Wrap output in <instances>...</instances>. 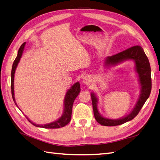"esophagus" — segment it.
<instances>
[{"label":"esophagus","instance_id":"esophagus-1","mask_svg":"<svg viewBox=\"0 0 160 160\" xmlns=\"http://www.w3.org/2000/svg\"><path fill=\"white\" fill-rule=\"evenodd\" d=\"M83 82L84 83L86 84V85H89L91 83V77L87 76L85 77L84 79H83Z\"/></svg>","mask_w":160,"mask_h":160}]
</instances>
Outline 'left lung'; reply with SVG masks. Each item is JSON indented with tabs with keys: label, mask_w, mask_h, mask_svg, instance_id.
Segmentation results:
<instances>
[{
	"label": "left lung",
	"mask_w": 160,
	"mask_h": 160,
	"mask_svg": "<svg viewBox=\"0 0 160 160\" xmlns=\"http://www.w3.org/2000/svg\"><path fill=\"white\" fill-rule=\"evenodd\" d=\"M126 59H133L135 63V69L139 75L140 84L142 86L141 94L134 109L129 115L119 119H111L103 118L98 109V99L94 93H91V100L95 118L97 122L105 126H115L133 119L141 110L145 102L149 97L152 90L151 67L148 57L142 47L133 46L114 55L108 57L105 61L107 65H115Z\"/></svg>",
	"instance_id": "1"
}]
</instances>
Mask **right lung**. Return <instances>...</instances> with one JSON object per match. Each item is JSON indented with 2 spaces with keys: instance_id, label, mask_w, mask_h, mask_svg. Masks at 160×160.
I'll return each mask as SVG.
<instances>
[{
  "instance_id": "obj_1",
  "label": "right lung",
  "mask_w": 160,
  "mask_h": 160,
  "mask_svg": "<svg viewBox=\"0 0 160 160\" xmlns=\"http://www.w3.org/2000/svg\"><path fill=\"white\" fill-rule=\"evenodd\" d=\"M25 46V42H24L20 47V48H19L17 56L12 64V71H11V93H12V97L14 103H15V99H14V72H15L17 65L21 58ZM80 91H81L80 85H79V83L77 82V83H75L73 85H72L71 88V89H69V91L67 92V94L65 95V103H64L65 108H64L63 115H62L59 119L55 121V122L48 123V124H45V125H38V124L32 123L31 120H29L26 117L27 119H28V122L31 123L33 125H35L36 127H39L42 128H46V129H56V128H60L65 126V125L68 124L71 121L72 104H73L75 98L80 93ZM15 104L17 106L16 103Z\"/></svg>"
}]
</instances>
